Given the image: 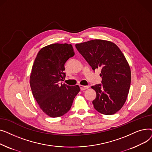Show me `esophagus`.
Here are the masks:
<instances>
[{
    "label": "esophagus",
    "mask_w": 152,
    "mask_h": 152,
    "mask_svg": "<svg viewBox=\"0 0 152 152\" xmlns=\"http://www.w3.org/2000/svg\"><path fill=\"white\" fill-rule=\"evenodd\" d=\"M79 87H80V89L81 91H84L89 88V87L87 86H83V85H79Z\"/></svg>",
    "instance_id": "34e87169"
}]
</instances>
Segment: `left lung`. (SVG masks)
<instances>
[{
	"instance_id": "1",
	"label": "left lung",
	"mask_w": 152,
	"mask_h": 152,
	"mask_svg": "<svg viewBox=\"0 0 152 152\" xmlns=\"http://www.w3.org/2000/svg\"><path fill=\"white\" fill-rule=\"evenodd\" d=\"M76 47L94 71L101 69L102 84L92 86L96 92L94 108L103 115L116 113L124 104L131 85V69L124 55L115 44L100 39Z\"/></svg>"
}]
</instances>
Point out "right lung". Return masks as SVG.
Returning <instances> with one entry per match:
<instances>
[{"label":"right lung","mask_w":152,"mask_h":152,"mask_svg":"<svg viewBox=\"0 0 152 152\" xmlns=\"http://www.w3.org/2000/svg\"><path fill=\"white\" fill-rule=\"evenodd\" d=\"M75 55L73 46L53 44L38 52L30 76V86L40 108L48 116L59 117L70 110L80 91L79 86L62 84L66 76L65 63Z\"/></svg>","instance_id":"1"}]
</instances>
